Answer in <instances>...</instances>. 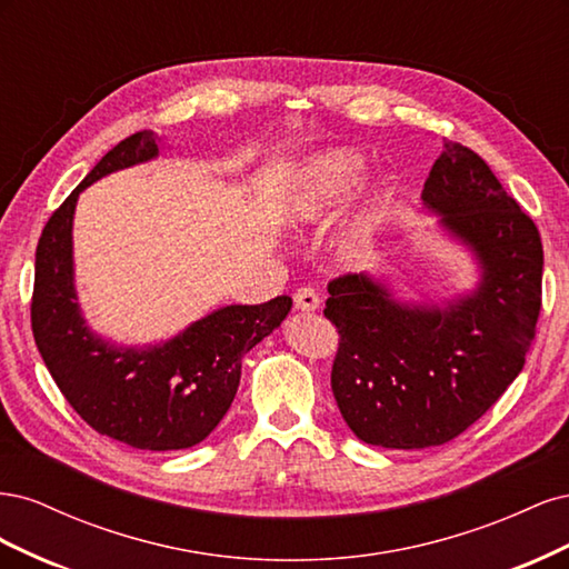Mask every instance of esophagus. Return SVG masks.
I'll use <instances>...</instances> for the list:
<instances>
[{"mask_svg":"<svg viewBox=\"0 0 569 569\" xmlns=\"http://www.w3.org/2000/svg\"><path fill=\"white\" fill-rule=\"evenodd\" d=\"M295 306L299 308V311H316V308L320 306L318 291H316L313 287H301V289H297Z\"/></svg>","mask_w":569,"mask_h":569,"instance_id":"obj_1","label":"esophagus"}]
</instances>
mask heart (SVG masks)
<instances>
[{"instance_id": "heart-1", "label": "heart", "mask_w": 569, "mask_h": 569, "mask_svg": "<svg viewBox=\"0 0 569 569\" xmlns=\"http://www.w3.org/2000/svg\"><path fill=\"white\" fill-rule=\"evenodd\" d=\"M366 159L356 149H332L325 151L308 168L306 178L299 182L289 201V213L297 220L318 216L325 206H330L363 176Z\"/></svg>"}]
</instances>
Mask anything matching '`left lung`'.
<instances>
[{
  "mask_svg": "<svg viewBox=\"0 0 569 569\" xmlns=\"http://www.w3.org/2000/svg\"><path fill=\"white\" fill-rule=\"evenodd\" d=\"M422 203L477 256L481 280L446 308L396 301L368 274L327 284L339 332L332 391L366 443L427 449L462 435L525 368L541 311L543 247L533 220L468 147L446 142Z\"/></svg>",
  "mask_w": 569,
  "mask_h": 569,
  "instance_id": "8db88e82",
  "label": "left lung"
}]
</instances>
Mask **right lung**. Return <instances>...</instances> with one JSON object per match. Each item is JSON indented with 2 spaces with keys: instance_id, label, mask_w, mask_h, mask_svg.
Here are the masks:
<instances>
[{
  "instance_id": "add662e5",
  "label": "right lung",
  "mask_w": 569,
  "mask_h": 569,
  "mask_svg": "<svg viewBox=\"0 0 569 569\" xmlns=\"http://www.w3.org/2000/svg\"><path fill=\"white\" fill-rule=\"evenodd\" d=\"M157 153L153 132L126 137L51 213L36 253L30 322L47 370L94 432L142 451H180L203 441L226 416L244 353L287 318L291 299L218 308L182 335L144 349L113 347L84 325L73 287L78 194Z\"/></svg>"
}]
</instances>
